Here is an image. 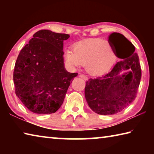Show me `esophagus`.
<instances>
[{
    "label": "esophagus",
    "instance_id": "1",
    "mask_svg": "<svg viewBox=\"0 0 154 154\" xmlns=\"http://www.w3.org/2000/svg\"><path fill=\"white\" fill-rule=\"evenodd\" d=\"M79 77H81V78H82L83 79H84V80H85L86 81L87 79H88V77H87V76H85V75H83V74H80L79 75Z\"/></svg>",
    "mask_w": 154,
    "mask_h": 154
}]
</instances>
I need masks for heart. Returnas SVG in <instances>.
<instances>
[{
	"mask_svg": "<svg viewBox=\"0 0 154 154\" xmlns=\"http://www.w3.org/2000/svg\"><path fill=\"white\" fill-rule=\"evenodd\" d=\"M67 64L73 68L85 65V69L92 75H100L109 71L115 60L110 43L102 38H90L73 45V51H64Z\"/></svg>",
	"mask_w": 154,
	"mask_h": 154,
	"instance_id": "b5f03b06",
	"label": "heart"
}]
</instances>
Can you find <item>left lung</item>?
I'll return each mask as SVG.
<instances>
[{"label": "left lung", "mask_w": 154, "mask_h": 154, "mask_svg": "<svg viewBox=\"0 0 154 154\" xmlns=\"http://www.w3.org/2000/svg\"><path fill=\"white\" fill-rule=\"evenodd\" d=\"M109 42L113 47L117 56L122 59L114 65L108 73L85 83V96L88 105L100 115H113L122 111L137 97L141 69L134 46L120 33L113 32L109 36ZM129 52L128 56H122ZM131 71L120 75L125 69Z\"/></svg>", "instance_id": "left-lung-1"}]
</instances>
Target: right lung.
<instances>
[{
  "mask_svg": "<svg viewBox=\"0 0 154 154\" xmlns=\"http://www.w3.org/2000/svg\"><path fill=\"white\" fill-rule=\"evenodd\" d=\"M67 34L41 30L34 34L15 62V94L28 110L38 114L55 113L63 103L77 73L66 71L63 42Z\"/></svg>",
  "mask_w": 154,
  "mask_h": 154,
  "instance_id": "obj_1",
  "label": "right lung"
}]
</instances>
